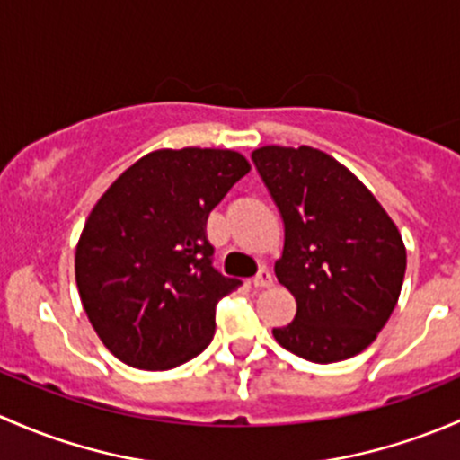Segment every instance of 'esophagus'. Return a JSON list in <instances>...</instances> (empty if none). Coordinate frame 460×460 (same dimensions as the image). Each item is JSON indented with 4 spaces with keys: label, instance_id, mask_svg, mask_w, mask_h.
I'll use <instances>...</instances> for the list:
<instances>
[{
    "label": "esophagus",
    "instance_id": "obj_1",
    "mask_svg": "<svg viewBox=\"0 0 460 460\" xmlns=\"http://www.w3.org/2000/svg\"><path fill=\"white\" fill-rule=\"evenodd\" d=\"M252 286L254 288H270V286H272V274H270L268 268L259 270L257 277L252 279Z\"/></svg>",
    "mask_w": 460,
    "mask_h": 460
}]
</instances>
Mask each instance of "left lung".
I'll use <instances>...</instances> for the list:
<instances>
[{"mask_svg":"<svg viewBox=\"0 0 460 460\" xmlns=\"http://www.w3.org/2000/svg\"><path fill=\"white\" fill-rule=\"evenodd\" d=\"M252 161L283 217L279 283L296 314L272 334L312 363H336L367 348L394 312L405 243L366 183L310 146H261Z\"/></svg>","mask_w":460,"mask_h":460,"instance_id":"1","label":"left lung"}]
</instances>
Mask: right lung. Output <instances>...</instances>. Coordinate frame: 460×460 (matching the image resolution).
Returning <instances> with one entry per match:
<instances>
[{"label": "right lung", "mask_w": 460, "mask_h": 460, "mask_svg": "<svg viewBox=\"0 0 460 460\" xmlns=\"http://www.w3.org/2000/svg\"><path fill=\"white\" fill-rule=\"evenodd\" d=\"M248 172L236 150L161 148L93 206L75 281L94 332L126 366L172 370L208 348L217 303L241 283L212 268L208 215Z\"/></svg>", "instance_id": "add662e5"}]
</instances>
